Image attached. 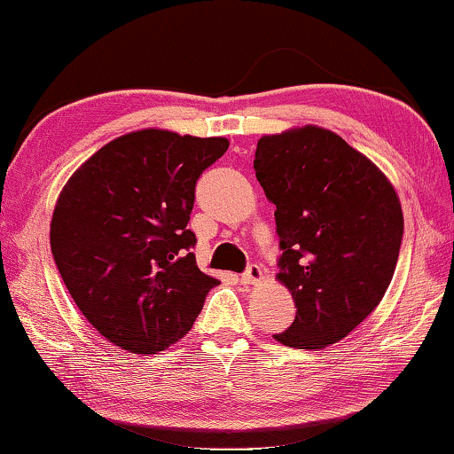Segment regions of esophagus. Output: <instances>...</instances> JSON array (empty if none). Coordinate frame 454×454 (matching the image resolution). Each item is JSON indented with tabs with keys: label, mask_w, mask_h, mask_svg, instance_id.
Listing matches in <instances>:
<instances>
[{
	"label": "esophagus",
	"mask_w": 454,
	"mask_h": 454,
	"mask_svg": "<svg viewBox=\"0 0 454 454\" xmlns=\"http://www.w3.org/2000/svg\"><path fill=\"white\" fill-rule=\"evenodd\" d=\"M262 278V270H261V266L258 264H250L248 269H247V272H244L242 275V283L244 285H254V283H258V280Z\"/></svg>",
	"instance_id": "34e87169"
}]
</instances>
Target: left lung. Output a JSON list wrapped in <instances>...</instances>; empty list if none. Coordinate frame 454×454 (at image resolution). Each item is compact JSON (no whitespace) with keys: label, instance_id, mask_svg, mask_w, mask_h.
I'll return each mask as SVG.
<instances>
[{"label":"left lung","instance_id":"1","mask_svg":"<svg viewBox=\"0 0 454 454\" xmlns=\"http://www.w3.org/2000/svg\"><path fill=\"white\" fill-rule=\"evenodd\" d=\"M254 171L277 206V278L297 305L275 340L313 351L341 341L390 286L404 232L398 193L376 163L317 125L262 135Z\"/></svg>","mask_w":454,"mask_h":454}]
</instances>
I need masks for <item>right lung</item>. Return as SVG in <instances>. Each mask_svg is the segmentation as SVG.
Instances as JSON below:
<instances>
[{"label": "right lung", "instance_id": "1", "mask_svg": "<svg viewBox=\"0 0 454 454\" xmlns=\"http://www.w3.org/2000/svg\"><path fill=\"white\" fill-rule=\"evenodd\" d=\"M226 149V137L141 129L100 147L60 192L50 224L60 277L90 325L129 354L182 340L220 283L198 269L188 222L198 177Z\"/></svg>", "mask_w": 454, "mask_h": 454}]
</instances>
